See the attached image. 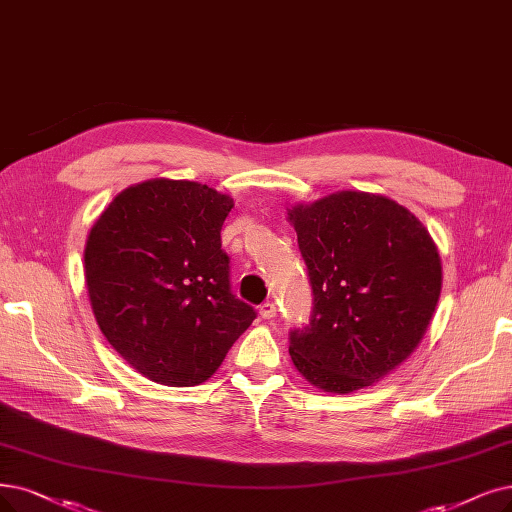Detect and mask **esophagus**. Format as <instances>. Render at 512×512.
<instances>
[{"label":"esophagus","instance_id":"1","mask_svg":"<svg viewBox=\"0 0 512 512\" xmlns=\"http://www.w3.org/2000/svg\"><path fill=\"white\" fill-rule=\"evenodd\" d=\"M258 313H260V317H262V319H273V317L277 315V306H275V302H273V300H267V302H262V304H260Z\"/></svg>","mask_w":512,"mask_h":512}]
</instances>
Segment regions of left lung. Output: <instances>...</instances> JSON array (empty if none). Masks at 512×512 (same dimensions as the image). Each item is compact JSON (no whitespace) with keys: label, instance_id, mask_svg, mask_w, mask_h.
I'll return each mask as SVG.
<instances>
[{"label":"left lung","instance_id":"1","mask_svg":"<svg viewBox=\"0 0 512 512\" xmlns=\"http://www.w3.org/2000/svg\"><path fill=\"white\" fill-rule=\"evenodd\" d=\"M313 311L290 330L298 372L327 393L378 382L414 353L441 294L422 222L393 199L342 191L290 210Z\"/></svg>","mask_w":512,"mask_h":512}]
</instances>
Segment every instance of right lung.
<instances>
[{
	"label": "right lung",
	"instance_id": "obj_1",
	"mask_svg": "<svg viewBox=\"0 0 512 512\" xmlns=\"http://www.w3.org/2000/svg\"><path fill=\"white\" fill-rule=\"evenodd\" d=\"M233 199L155 178L121 191L86 241L94 317L136 372L168 386L206 382L256 309L231 290L220 229Z\"/></svg>",
	"mask_w": 512,
	"mask_h": 512
}]
</instances>
